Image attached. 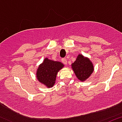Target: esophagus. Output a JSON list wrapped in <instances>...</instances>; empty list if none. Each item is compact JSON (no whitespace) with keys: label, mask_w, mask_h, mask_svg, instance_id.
<instances>
[{"label":"esophagus","mask_w":122,"mask_h":122,"mask_svg":"<svg viewBox=\"0 0 122 122\" xmlns=\"http://www.w3.org/2000/svg\"><path fill=\"white\" fill-rule=\"evenodd\" d=\"M62 62H63V63H64V64H65V65H66L67 64V59H66V58H63V59H62Z\"/></svg>","instance_id":"34e87169"}]
</instances>
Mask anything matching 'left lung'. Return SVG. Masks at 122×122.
Here are the masks:
<instances>
[{"instance_id": "8db88e82", "label": "left lung", "mask_w": 122, "mask_h": 122, "mask_svg": "<svg viewBox=\"0 0 122 122\" xmlns=\"http://www.w3.org/2000/svg\"><path fill=\"white\" fill-rule=\"evenodd\" d=\"M71 68L77 78L82 82L87 80L94 71L91 60L82 54L77 56L76 60L71 64Z\"/></svg>"}]
</instances>
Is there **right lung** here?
<instances>
[{
  "instance_id": "1",
  "label": "right lung",
  "mask_w": 122,
  "mask_h": 122,
  "mask_svg": "<svg viewBox=\"0 0 122 122\" xmlns=\"http://www.w3.org/2000/svg\"><path fill=\"white\" fill-rule=\"evenodd\" d=\"M63 67L62 62L45 58L36 70V79L47 88H51L54 86L58 72Z\"/></svg>"
}]
</instances>
